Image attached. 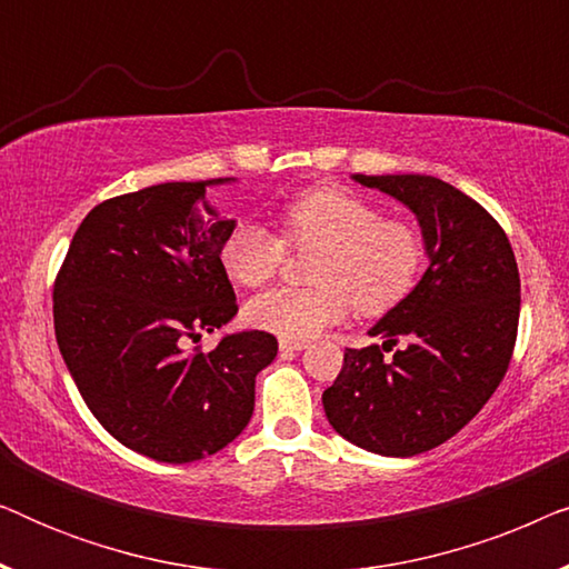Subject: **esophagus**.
<instances>
[{
  "instance_id": "1",
  "label": "esophagus",
  "mask_w": 569,
  "mask_h": 569,
  "mask_svg": "<svg viewBox=\"0 0 569 569\" xmlns=\"http://www.w3.org/2000/svg\"><path fill=\"white\" fill-rule=\"evenodd\" d=\"M300 349H306V341H279V352L287 355V352H300Z\"/></svg>"
}]
</instances>
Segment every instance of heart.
Returning a JSON list of instances; mask_svg holds the SVG:
<instances>
[{"instance_id": "heart-1", "label": "heart", "mask_w": 569, "mask_h": 569, "mask_svg": "<svg viewBox=\"0 0 569 569\" xmlns=\"http://www.w3.org/2000/svg\"><path fill=\"white\" fill-rule=\"evenodd\" d=\"M282 230L295 248H321L313 263L318 287H279L246 306L253 329L284 341H310L345 321L349 308L380 316L407 298L422 267V240L409 222L383 217L370 199L318 186L282 209ZM284 261V240L256 220L232 224L220 263L230 282L261 287Z\"/></svg>"}]
</instances>
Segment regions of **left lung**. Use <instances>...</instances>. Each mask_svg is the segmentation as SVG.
Masks as SVG:
<instances>
[{"instance_id": "left-lung-1", "label": "left lung", "mask_w": 569, "mask_h": 569, "mask_svg": "<svg viewBox=\"0 0 569 569\" xmlns=\"http://www.w3.org/2000/svg\"><path fill=\"white\" fill-rule=\"evenodd\" d=\"M411 209L427 269L368 331L378 345L347 349L323 391L333 430L378 456L409 458L463 430L508 372L518 337L520 277L505 230L485 207L432 176H352Z\"/></svg>"}]
</instances>
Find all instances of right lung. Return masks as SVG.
<instances>
[{"mask_svg": "<svg viewBox=\"0 0 569 569\" xmlns=\"http://www.w3.org/2000/svg\"><path fill=\"white\" fill-rule=\"evenodd\" d=\"M212 181L147 186L98 204L53 284V329L84 403L121 446L162 463L212 456L251 422L256 376L277 357L267 331L224 333L238 313L220 263L236 220L207 201Z\"/></svg>", "mask_w": 569, "mask_h": 569, "instance_id": "right-lung-1", "label": "right lung"}]
</instances>
